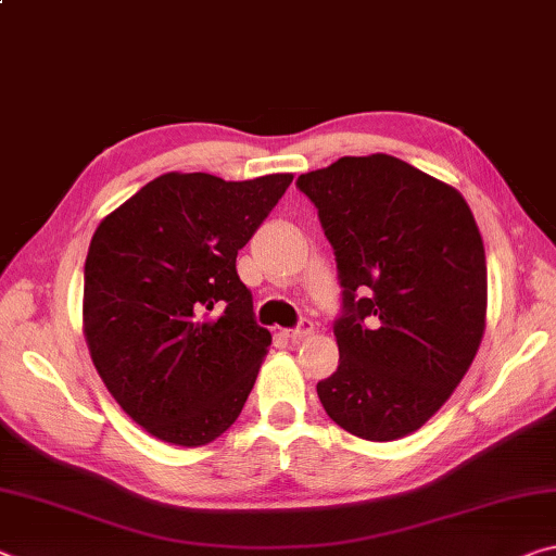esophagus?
<instances>
[{"label": "esophagus", "mask_w": 556, "mask_h": 556, "mask_svg": "<svg viewBox=\"0 0 556 556\" xmlns=\"http://www.w3.org/2000/svg\"><path fill=\"white\" fill-rule=\"evenodd\" d=\"M314 333V324L308 321V318H301L296 328H289L287 331V338H291V341H301V338L312 336Z\"/></svg>", "instance_id": "obj_1"}]
</instances>
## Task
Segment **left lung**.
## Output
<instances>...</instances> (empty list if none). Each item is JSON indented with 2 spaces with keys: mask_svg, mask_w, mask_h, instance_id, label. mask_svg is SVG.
Here are the masks:
<instances>
[{
  "mask_svg": "<svg viewBox=\"0 0 556 556\" xmlns=\"http://www.w3.org/2000/svg\"><path fill=\"white\" fill-rule=\"evenodd\" d=\"M341 285L338 368L316 384L338 427L368 441L412 434L473 363L488 271L464 195L388 154L301 174Z\"/></svg>",
  "mask_w": 556,
  "mask_h": 556,
  "instance_id": "obj_1",
  "label": "left lung"
}]
</instances>
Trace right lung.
I'll list each match as a JSON object with an SVG mask.
<instances>
[{"instance_id":"obj_1","label":"right lung","mask_w":556,"mask_h":556,"mask_svg":"<svg viewBox=\"0 0 556 556\" xmlns=\"http://www.w3.org/2000/svg\"><path fill=\"white\" fill-rule=\"evenodd\" d=\"M291 178L164 174L92 235L86 341L112 397L152 437L203 446L242 412L271 336L235 260Z\"/></svg>"}]
</instances>
